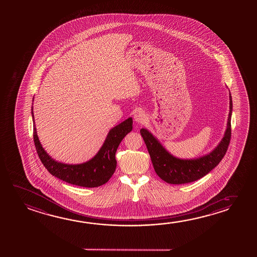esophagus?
Here are the masks:
<instances>
[{
  "label": "esophagus",
  "mask_w": 257,
  "mask_h": 257,
  "mask_svg": "<svg viewBox=\"0 0 257 257\" xmlns=\"http://www.w3.org/2000/svg\"><path fill=\"white\" fill-rule=\"evenodd\" d=\"M135 121L136 122H139V123H143L146 120V115L144 114V112L143 111H137L135 114Z\"/></svg>",
  "instance_id": "esophagus-1"
}]
</instances>
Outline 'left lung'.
Returning <instances> with one entry per match:
<instances>
[{"mask_svg": "<svg viewBox=\"0 0 257 257\" xmlns=\"http://www.w3.org/2000/svg\"><path fill=\"white\" fill-rule=\"evenodd\" d=\"M232 97L229 95V114L227 126L222 141L210 154L196 160H179L165 150L158 140L146 129H141L144 143L152 159L157 175L165 182L182 185L194 182L206 176L221 161L231 138Z\"/></svg>", "mask_w": 257, "mask_h": 257, "instance_id": "obj_1", "label": "left lung"}]
</instances>
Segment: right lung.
<instances>
[{
	"label": "right lung",
	"mask_w": 257,
	"mask_h": 257,
	"mask_svg": "<svg viewBox=\"0 0 257 257\" xmlns=\"http://www.w3.org/2000/svg\"><path fill=\"white\" fill-rule=\"evenodd\" d=\"M32 117L34 119L33 111ZM132 125L133 119L130 117L111 129L97 155L83 164H63L51 159L40 144L34 122L35 147L41 162L51 175L72 185L82 187H97L108 181L115 171V152L122 139L133 129Z\"/></svg>",
	"instance_id": "obj_1"
}]
</instances>
